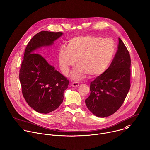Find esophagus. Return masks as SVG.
<instances>
[{
    "instance_id": "1",
    "label": "esophagus",
    "mask_w": 150,
    "mask_h": 150,
    "mask_svg": "<svg viewBox=\"0 0 150 150\" xmlns=\"http://www.w3.org/2000/svg\"><path fill=\"white\" fill-rule=\"evenodd\" d=\"M79 85V82H73L72 83V87H77Z\"/></svg>"
}]
</instances>
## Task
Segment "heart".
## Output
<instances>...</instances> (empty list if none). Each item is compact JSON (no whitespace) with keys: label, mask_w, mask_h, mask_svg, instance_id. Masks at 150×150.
I'll return each mask as SVG.
<instances>
[{"label":"heart","mask_w":150,"mask_h":150,"mask_svg":"<svg viewBox=\"0 0 150 150\" xmlns=\"http://www.w3.org/2000/svg\"><path fill=\"white\" fill-rule=\"evenodd\" d=\"M58 55L62 73L67 76L76 60L78 66L71 74L79 80L87 74L90 77L103 74L111 63L115 52V43L109 38L93 35L79 36L68 40Z\"/></svg>","instance_id":"1"}]
</instances>
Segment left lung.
<instances>
[{"mask_svg": "<svg viewBox=\"0 0 150 150\" xmlns=\"http://www.w3.org/2000/svg\"><path fill=\"white\" fill-rule=\"evenodd\" d=\"M118 50L109 68L90 84L91 93L85 99L88 110L104 118L114 114L122 105L130 89L131 58L119 38Z\"/></svg>", "mask_w": 150, "mask_h": 150, "instance_id": "8db88e82", "label": "left lung"}]
</instances>
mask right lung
<instances>
[{"label":"right lung","instance_id":"add662e5","mask_svg":"<svg viewBox=\"0 0 150 150\" xmlns=\"http://www.w3.org/2000/svg\"><path fill=\"white\" fill-rule=\"evenodd\" d=\"M62 32L41 31L28 43L19 71L23 96L28 105L41 114L57 110L62 104L69 81L39 53L42 47L50 46Z\"/></svg>","mask_w":150,"mask_h":150}]
</instances>
